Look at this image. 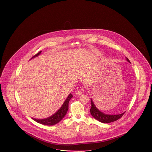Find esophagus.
Listing matches in <instances>:
<instances>
[{
    "label": "esophagus",
    "mask_w": 152,
    "mask_h": 152,
    "mask_svg": "<svg viewBox=\"0 0 152 152\" xmlns=\"http://www.w3.org/2000/svg\"><path fill=\"white\" fill-rule=\"evenodd\" d=\"M76 94L78 96H80L83 94V92H82L81 90H77V91H76Z\"/></svg>",
    "instance_id": "obj_1"
}]
</instances>
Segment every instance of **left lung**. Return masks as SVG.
<instances>
[{
	"label": "left lung",
	"mask_w": 152,
	"mask_h": 152,
	"mask_svg": "<svg viewBox=\"0 0 152 152\" xmlns=\"http://www.w3.org/2000/svg\"><path fill=\"white\" fill-rule=\"evenodd\" d=\"M127 61L130 62L127 58ZM91 107L90 109V111H91V115L96 119H97L100 122H102L103 123H109L111 122L116 121L119 119H120L124 114V113H123L121 114H118V115L105 114L98 109L96 107V106L94 105L91 99Z\"/></svg>",
	"instance_id": "obj_1"
}]
</instances>
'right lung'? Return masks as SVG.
<instances>
[{
	"mask_svg": "<svg viewBox=\"0 0 152 152\" xmlns=\"http://www.w3.org/2000/svg\"><path fill=\"white\" fill-rule=\"evenodd\" d=\"M41 52H42L41 51L38 52L37 54L34 55L31 59L34 58L37 56H38L41 53ZM72 97H73L72 94L71 93H70L69 94V96H68L66 100L64 101V102L61 106V108L56 113H55L54 115L50 116L48 118L44 119H34V118H32V119L34 121H37V123L42 124L43 125L53 126V125H54L55 124H57L58 123H59V121H61V120L66 115V114L67 113V111L68 110L69 101Z\"/></svg>",
	"mask_w": 152,
	"mask_h": 152,
	"instance_id": "obj_1",
	"label": "right lung"
}]
</instances>
